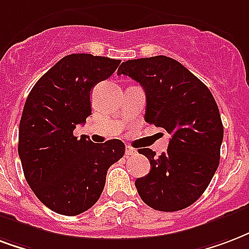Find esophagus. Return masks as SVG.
I'll return each mask as SVG.
<instances>
[{
    "label": "esophagus",
    "mask_w": 249,
    "mask_h": 249,
    "mask_svg": "<svg viewBox=\"0 0 249 249\" xmlns=\"http://www.w3.org/2000/svg\"><path fill=\"white\" fill-rule=\"evenodd\" d=\"M137 153V150L134 148H132V146H129V145H126V148H125V154L129 157V156H133V154H136Z\"/></svg>",
    "instance_id": "34e87169"
}]
</instances>
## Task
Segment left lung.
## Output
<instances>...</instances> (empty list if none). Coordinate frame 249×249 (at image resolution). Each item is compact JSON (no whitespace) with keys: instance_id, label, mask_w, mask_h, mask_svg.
I'll return each instance as SVG.
<instances>
[{"instance_id":"8db88e82","label":"left lung","mask_w":249,"mask_h":249,"mask_svg":"<svg viewBox=\"0 0 249 249\" xmlns=\"http://www.w3.org/2000/svg\"><path fill=\"white\" fill-rule=\"evenodd\" d=\"M119 75L141 84L145 121L171 134L166 153L140 149L150 171L134 185L141 199L158 211H178L204 193L219 166L223 124L213 93L176 59L165 55L123 62Z\"/></svg>"}]
</instances>
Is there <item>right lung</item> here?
Listing matches in <instances>:
<instances>
[{
  "mask_svg": "<svg viewBox=\"0 0 249 249\" xmlns=\"http://www.w3.org/2000/svg\"><path fill=\"white\" fill-rule=\"evenodd\" d=\"M121 60L71 54L51 67L26 99L18 154L36 198L60 215L87 211L100 198L107 171L124 156L120 140L93 143L73 130L91 115V89L115 72Z\"/></svg>",
  "mask_w": 249,
  "mask_h": 249,
  "instance_id": "1",
  "label": "right lung"
}]
</instances>
